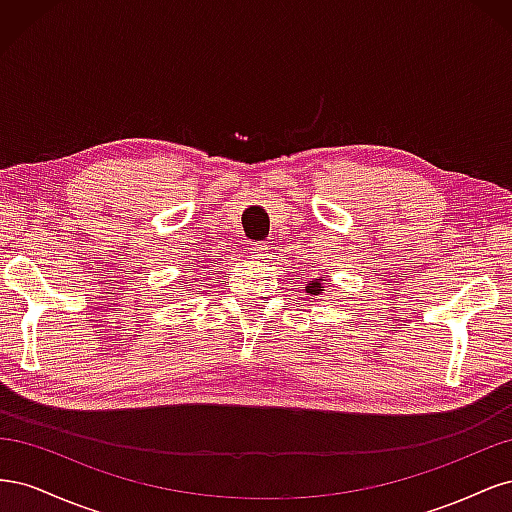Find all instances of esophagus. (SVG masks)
<instances>
[{
    "instance_id": "1",
    "label": "esophagus",
    "mask_w": 512,
    "mask_h": 512,
    "mask_svg": "<svg viewBox=\"0 0 512 512\" xmlns=\"http://www.w3.org/2000/svg\"><path fill=\"white\" fill-rule=\"evenodd\" d=\"M250 254H252V258H256V260H269V258H271V247L265 245V243H254V245L250 247Z\"/></svg>"
}]
</instances>
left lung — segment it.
<instances>
[{"label": "left lung", "mask_w": 512, "mask_h": 512, "mask_svg": "<svg viewBox=\"0 0 512 512\" xmlns=\"http://www.w3.org/2000/svg\"><path fill=\"white\" fill-rule=\"evenodd\" d=\"M324 282H327V280H322V277H320V280H316V277H314L312 282H305V292L307 294H320L324 290Z\"/></svg>", "instance_id": "left-lung-1"}]
</instances>
